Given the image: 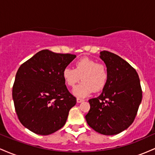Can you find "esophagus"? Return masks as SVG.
<instances>
[{"mask_svg":"<svg viewBox=\"0 0 155 155\" xmlns=\"http://www.w3.org/2000/svg\"><path fill=\"white\" fill-rule=\"evenodd\" d=\"M84 101V99H81V98H77V99H76V102H77V103H81V102H83Z\"/></svg>","mask_w":155,"mask_h":155,"instance_id":"esophagus-1","label":"esophagus"}]
</instances>
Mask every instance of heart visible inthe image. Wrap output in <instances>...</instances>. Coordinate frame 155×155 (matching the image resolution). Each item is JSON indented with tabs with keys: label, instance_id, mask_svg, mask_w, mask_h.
<instances>
[{
	"label": "heart",
	"instance_id": "obj_1",
	"mask_svg": "<svg viewBox=\"0 0 155 155\" xmlns=\"http://www.w3.org/2000/svg\"><path fill=\"white\" fill-rule=\"evenodd\" d=\"M63 78L69 87H74L81 79L82 82L74 89V94L77 97H84L93 90L99 92L105 87L108 81V73L104 63L84 58L76 62L74 69L65 68L63 71Z\"/></svg>",
	"mask_w": 155,
	"mask_h": 155
}]
</instances>
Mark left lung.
<instances>
[{
	"label": "left lung",
	"mask_w": 155,
	"mask_h": 155,
	"mask_svg": "<svg viewBox=\"0 0 155 155\" xmlns=\"http://www.w3.org/2000/svg\"><path fill=\"white\" fill-rule=\"evenodd\" d=\"M108 79L103 92L89 100L85 116L88 125L106 136L117 135L133 123L142 100V90L136 71L118 55L102 51Z\"/></svg>",
	"instance_id": "obj_1"
}]
</instances>
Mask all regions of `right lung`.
Wrapping results in <instances>:
<instances>
[{
	"label": "right lung",
	"instance_id": "obj_1",
	"mask_svg": "<svg viewBox=\"0 0 155 155\" xmlns=\"http://www.w3.org/2000/svg\"><path fill=\"white\" fill-rule=\"evenodd\" d=\"M75 58L44 49L19 68L12 97L19 120L26 128L47 136L65 125L76 98L65 86L63 71Z\"/></svg>",
	"mask_w": 155,
	"mask_h": 155
}]
</instances>
